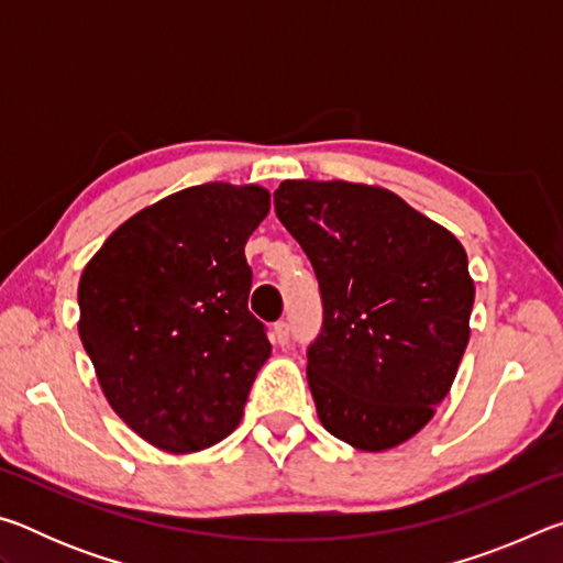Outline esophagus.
<instances>
[{
  "mask_svg": "<svg viewBox=\"0 0 563 563\" xmlns=\"http://www.w3.org/2000/svg\"><path fill=\"white\" fill-rule=\"evenodd\" d=\"M271 340H273V345H278V347H283V345H288V340H290V325L288 322H275L273 325V330H271Z\"/></svg>",
  "mask_w": 563,
  "mask_h": 563,
  "instance_id": "34e87169",
  "label": "esophagus"
}]
</instances>
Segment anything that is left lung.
Here are the masks:
<instances>
[{"mask_svg": "<svg viewBox=\"0 0 563 563\" xmlns=\"http://www.w3.org/2000/svg\"><path fill=\"white\" fill-rule=\"evenodd\" d=\"M275 213L320 283L325 320L308 350L320 424L360 452L412 440L470 342L464 245L393 190L352 180H283Z\"/></svg>", "mask_w": 563, "mask_h": 563, "instance_id": "1", "label": "left lung"}]
</instances>
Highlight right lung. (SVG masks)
<instances>
[{
  "instance_id": "obj_1",
  "label": "right lung",
  "mask_w": 563,
  "mask_h": 563,
  "mask_svg": "<svg viewBox=\"0 0 563 563\" xmlns=\"http://www.w3.org/2000/svg\"><path fill=\"white\" fill-rule=\"evenodd\" d=\"M271 211L258 184L190 186L123 221L79 280V338L113 412L170 454L231 434L271 357L247 310L245 243Z\"/></svg>"
}]
</instances>
